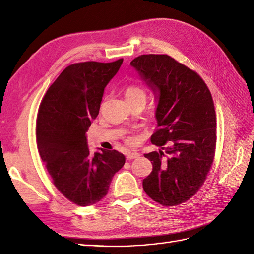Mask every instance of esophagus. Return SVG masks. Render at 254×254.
Returning a JSON list of instances; mask_svg holds the SVG:
<instances>
[{
    "label": "esophagus",
    "instance_id": "34e87169",
    "mask_svg": "<svg viewBox=\"0 0 254 254\" xmlns=\"http://www.w3.org/2000/svg\"><path fill=\"white\" fill-rule=\"evenodd\" d=\"M140 157V153L139 152H136V151H129V152H127L126 153V158H127V160H133V159H136V158H139Z\"/></svg>",
    "mask_w": 254,
    "mask_h": 254
}]
</instances>
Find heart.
<instances>
[{
  "label": "heart",
  "instance_id": "obj_1",
  "mask_svg": "<svg viewBox=\"0 0 254 254\" xmlns=\"http://www.w3.org/2000/svg\"><path fill=\"white\" fill-rule=\"evenodd\" d=\"M125 97L127 99V102H130V101H133V99H135V98L145 97V92L139 87L129 86L125 90ZM136 141H137V139L134 136H130V137H127V139H126V142L130 145L135 144Z\"/></svg>",
  "mask_w": 254,
  "mask_h": 254
}]
</instances>
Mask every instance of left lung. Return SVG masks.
<instances>
[{"label": "left lung", "instance_id": "left-lung-1", "mask_svg": "<svg viewBox=\"0 0 254 254\" xmlns=\"http://www.w3.org/2000/svg\"><path fill=\"white\" fill-rule=\"evenodd\" d=\"M130 64L158 101L159 128L150 141L161 149L144 155L152 172L143 189L160 204H180L197 193L213 163L216 114L211 92L196 72L168 55H141Z\"/></svg>", "mask_w": 254, "mask_h": 254}]
</instances>
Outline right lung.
<instances>
[{
    "instance_id": "obj_1",
    "label": "right lung",
    "mask_w": 254,
    "mask_h": 254,
    "mask_svg": "<svg viewBox=\"0 0 254 254\" xmlns=\"http://www.w3.org/2000/svg\"><path fill=\"white\" fill-rule=\"evenodd\" d=\"M122 64L123 59L68 65L49 88L38 111L36 132L41 160L60 193L80 206L102 200L112 177L125 164V156L114 149L92 155L87 141L105 88Z\"/></svg>"
}]
</instances>
